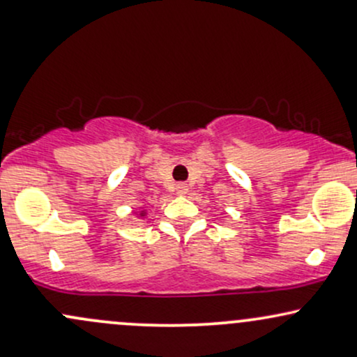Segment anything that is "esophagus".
<instances>
[{"label":"esophagus","mask_w":357,"mask_h":357,"mask_svg":"<svg viewBox=\"0 0 357 357\" xmlns=\"http://www.w3.org/2000/svg\"><path fill=\"white\" fill-rule=\"evenodd\" d=\"M176 192H178V195H186V192H188V184L186 183L176 184Z\"/></svg>","instance_id":"obj_1"}]
</instances>
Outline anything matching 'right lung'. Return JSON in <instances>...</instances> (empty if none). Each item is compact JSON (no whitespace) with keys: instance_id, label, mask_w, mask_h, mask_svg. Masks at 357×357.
<instances>
[{"instance_id":"right-lung-1","label":"right lung","mask_w":357,"mask_h":357,"mask_svg":"<svg viewBox=\"0 0 357 357\" xmlns=\"http://www.w3.org/2000/svg\"><path fill=\"white\" fill-rule=\"evenodd\" d=\"M141 216H144V211H141Z\"/></svg>"}]
</instances>
